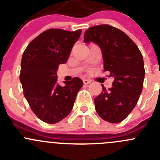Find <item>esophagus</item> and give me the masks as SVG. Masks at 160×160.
Returning a JSON list of instances; mask_svg holds the SVG:
<instances>
[{"label": "esophagus", "mask_w": 160, "mask_h": 160, "mask_svg": "<svg viewBox=\"0 0 160 160\" xmlns=\"http://www.w3.org/2000/svg\"><path fill=\"white\" fill-rule=\"evenodd\" d=\"M83 82H84L85 85H88L89 83H91V80H89V79H83Z\"/></svg>", "instance_id": "34e87169"}]
</instances>
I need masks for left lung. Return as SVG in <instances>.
<instances>
[{
    "label": "left lung",
    "mask_w": 160,
    "mask_h": 160,
    "mask_svg": "<svg viewBox=\"0 0 160 160\" xmlns=\"http://www.w3.org/2000/svg\"><path fill=\"white\" fill-rule=\"evenodd\" d=\"M84 42L100 47L104 71L114 78L108 90L101 85L103 91L94 99L96 111L102 119L120 122L134 108L142 91L145 75L142 55L124 32L109 25L88 29Z\"/></svg>",
    "instance_id": "left-lung-1"
}]
</instances>
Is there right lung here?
I'll return each instance as SVG.
<instances>
[{
  "label": "right lung",
  "instance_id": "obj_1",
  "mask_svg": "<svg viewBox=\"0 0 160 160\" xmlns=\"http://www.w3.org/2000/svg\"><path fill=\"white\" fill-rule=\"evenodd\" d=\"M82 30L49 29L33 39L22 54L19 80L33 112L45 122L54 124L72 110L83 82L78 78L57 83L56 71L65 63Z\"/></svg>",
  "mask_w": 160,
  "mask_h": 160
}]
</instances>
